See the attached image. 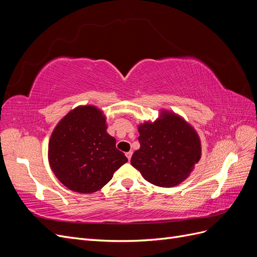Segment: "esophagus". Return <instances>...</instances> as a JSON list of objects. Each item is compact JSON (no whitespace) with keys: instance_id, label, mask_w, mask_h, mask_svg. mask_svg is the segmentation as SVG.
<instances>
[{"instance_id":"esophagus-1","label":"esophagus","mask_w":257,"mask_h":257,"mask_svg":"<svg viewBox=\"0 0 257 257\" xmlns=\"http://www.w3.org/2000/svg\"><path fill=\"white\" fill-rule=\"evenodd\" d=\"M132 154H133V152H132V151L126 152V153H125V155H126V158H127V160H128V161H130V160H131V158H132Z\"/></svg>"}]
</instances>
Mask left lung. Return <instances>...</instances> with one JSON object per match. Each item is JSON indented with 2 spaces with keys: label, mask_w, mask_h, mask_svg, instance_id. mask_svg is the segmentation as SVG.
<instances>
[{
  "label": "left lung",
  "mask_w": 257,
  "mask_h": 257,
  "mask_svg": "<svg viewBox=\"0 0 257 257\" xmlns=\"http://www.w3.org/2000/svg\"><path fill=\"white\" fill-rule=\"evenodd\" d=\"M141 149L134 152L131 164L148 182L170 188L188 178L199 161V138L188 123L173 113H162L153 123L139 125Z\"/></svg>",
  "instance_id": "8db88e82"
}]
</instances>
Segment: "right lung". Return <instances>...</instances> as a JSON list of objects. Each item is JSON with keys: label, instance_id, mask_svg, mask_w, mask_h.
<instances>
[{"label": "right lung", "instance_id": "obj_1", "mask_svg": "<svg viewBox=\"0 0 257 257\" xmlns=\"http://www.w3.org/2000/svg\"><path fill=\"white\" fill-rule=\"evenodd\" d=\"M106 130L105 116L93 106L75 108L54 128L48 148L49 163L69 190L96 192L127 162Z\"/></svg>", "mask_w": 257, "mask_h": 257}]
</instances>
